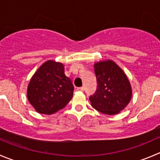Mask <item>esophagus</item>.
I'll return each instance as SVG.
<instances>
[{"label": "esophagus", "mask_w": 160, "mask_h": 160, "mask_svg": "<svg viewBox=\"0 0 160 160\" xmlns=\"http://www.w3.org/2000/svg\"><path fill=\"white\" fill-rule=\"evenodd\" d=\"M77 90L78 91H84L85 88L83 87V86H82V87H78V88H77Z\"/></svg>", "instance_id": "obj_1"}]
</instances>
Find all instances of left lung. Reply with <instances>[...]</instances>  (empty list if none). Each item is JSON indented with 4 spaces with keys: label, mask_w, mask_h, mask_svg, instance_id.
Returning a JSON list of instances; mask_svg holds the SVG:
<instances>
[{
    "label": "left lung",
    "mask_w": 160,
    "mask_h": 160,
    "mask_svg": "<svg viewBox=\"0 0 160 160\" xmlns=\"http://www.w3.org/2000/svg\"><path fill=\"white\" fill-rule=\"evenodd\" d=\"M97 89L89 97L91 105L106 115L119 113L129 104L132 97L130 82L122 70L112 60L94 65Z\"/></svg>",
    "instance_id": "left-lung-1"
}]
</instances>
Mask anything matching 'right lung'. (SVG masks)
<instances>
[{"label":"right lung","instance_id":"obj_1","mask_svg":"<svg viewBox=\"0 0 160 160\" xmlns=\"http://www.w3.org/2000/svg\"><path fill=\"white\" fill-rule=\"evenodd\" d=\"M74 86L64 74L62 63L48 60L33 74L27 88V97L38 112L52 115L63 108L73 97Z\"/></svg>","mask_w":160,"mask_h":160}]
</instances>
